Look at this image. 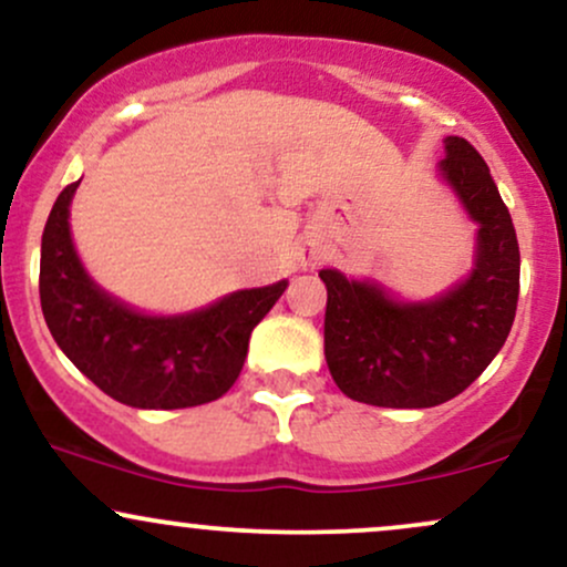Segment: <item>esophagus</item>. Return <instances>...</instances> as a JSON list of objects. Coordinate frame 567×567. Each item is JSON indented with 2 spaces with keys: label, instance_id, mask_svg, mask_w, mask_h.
<instances>
[{
  "label": "esophagus",
  "instance_id": "34e87169",
  "mask_svg": "<svg viewBox=\"0 0 567 567\" xmlns=\"http://www.w3.org/2000/svg\"><path fill=\"white\" fill-rule=\"evenodd\" d=\"M320 256H322V250L315 243H306L301 247V264L303 266H315L317 261H320Z\"/></svg>",
  "mask_w": 567,
  "mask_h": 567
}]
</instances>
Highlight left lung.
Listing matches in <instances>:
<instances>
[{
  "mask_svg": "<svg viewBox=\"0 0 567 567\" xmlns=\"http://www.w3.org/2000/svg\"><path fill=\"white\" fill-rule=\"evenodd\" d=\"M440 175L480 226L472 275L432 301H396L381 285L322 269L324 360L343 394L379 408H434L491 365L519 296V245L485 159L445 138Z\"/></svg>",
  "mask_w": 567,
  "mask_h": 567,
  "instance_id": "1",
  "label": "left lung"
}]
</instances>
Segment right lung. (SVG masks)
Returning <instances> with one entry per match:
<instances>
[{"label": "right lung", "instance_id": "right-lung-1", "mask_svg": "<svg viewBox=\"0 0 567 567\" xmlns=\"http://www.w3.org/2000/svg\"><path fill=\"white\" fill-rule=\"evenodd\" d=\"M76 184L58 194L42 234L39 298L55 343L101 392L143 410L194 408L224 396L245 365L252 328L288 282L237 290L205 309L152 317L90 279L69 231Z\"/></svg>", "mask_w": 567, "mask_h": 567}]
</instances>
